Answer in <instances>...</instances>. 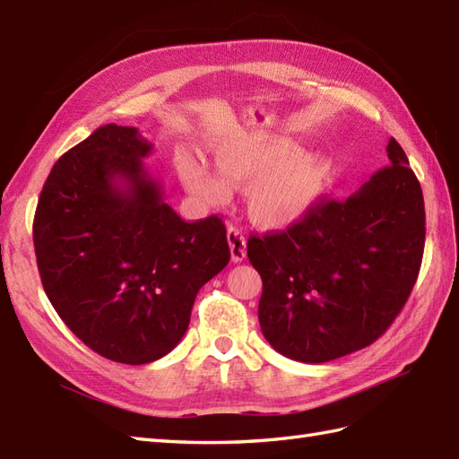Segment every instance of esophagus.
Returning a JSON list of instances; mask_svg holds the SVG:
<instances>
[{
  "instance_id": "esophagus-1",
  "label": "esophagus",
  "mask_w": 459,
  "mask_h": 459,
  "mask_svg": "<svg viewBox=\"0 0 459 459\" xmlns=\"http://www.w3.org/2000/svg\"><path fill=\"white\" fill-rule=\"evenodd\" d=\"M227 240L230 248L232 262H242L247 258V238L242 235V230L237 227H230L227 230Z\"/></svg>"
}]
</instances>
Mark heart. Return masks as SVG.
Returning a JSON list of instances; mask_svg holds the SVG:
<instances>
[{
	"label": "heart",
	"mask_w": 459,
	"mask_h": 459,
	"mask_svg": "<svg viewBox=\"0 0 459 459\" xmlns=\"http://www.w3.org/2000/svg\"><path fill=\"white\" fill-rule=\"evenodd\" d=\"M296 152L288 140L238 134L212 145L219 173L189 153L181 155L178 168L187 191L204 203L222 204L230 189H247L250 221L260 229L280 230L306 217L329 173L317 155Z\"/></svg>",
	"instance_id": "heart-1"
}]
</instances>
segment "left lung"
I'll return each instance as SVG.
<instances>
[{"label":"left lung","mask_w":459,"mask_h":459,"mask_svg":"<svg viewBox=\"0 0 459 459\" xmlns=\"http://www.w3.org/2000/svg\"><path fill=\"white\" fill-rule=\"evenodd\" d=\"M388 168L347 201H321L284 232L250 237L258 321L278 353L327 363L385 333L416 284L426 238L422 187L394 138Z\"/></svg>","instance_id":"1"}]
</instances>
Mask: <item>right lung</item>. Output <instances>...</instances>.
I'll return each instance as SVG.
<instances>
[{"label":"right lung","instance_id":"1","mask_svg":"<svg viewBox=\"0 0 459 459\" xmlns=\"http://www.w3.org/2000/svg\"><path fill=\"white\" fill-rule=\"evenodd\" d=\"M153 145L106 124L58 160L33 221L45 294L96 353L126 365L165 357L197 291L229 264L219 217L185 222L145 169Z\"/></svg>","mask_w":459,"mask_h":459}]
</instances>
